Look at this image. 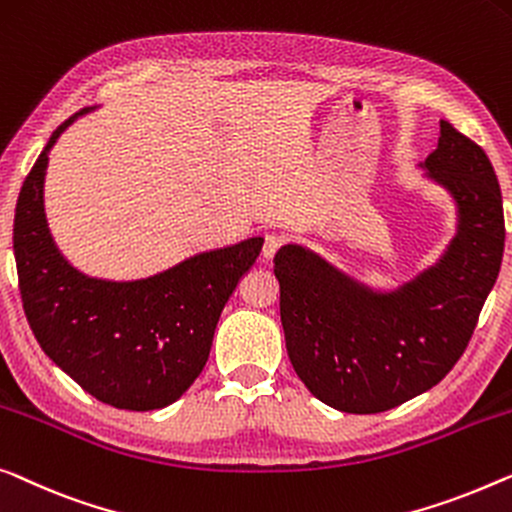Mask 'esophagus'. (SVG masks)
<instances>
[{
  "label": "esophagus",
  "instance_id": "34e87169",
  "mask_svg": "<svg viewBox=\"0 0 512 512\" xmlns=\"http://www.w3.org/2000/svg\"><path fill=\"white\" fill-rule=\"evenodd\" d=\"M281 244H284V238H281V235H277V233L265 235V240H263V251H261V256H263V261H265V263H270V261H272L274 254H277Z\"/></svg>",
  "mask_w": 512,
  "mask_h": 512
}]
</instances>
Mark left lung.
Here are the masks:
<instances>
[{
	"label": "left lung",
	"instance_id": "8db88e82",
	"mask_svg": "<svg viewBox=\"0 0 512 512\" xmlns=\"http://www.w3.org/2000/svg\"><path fill=\"white\" fill-rule=\"evenodd\" d=\"M422 168L455 198L457 235L397 291H374L300 244L274 256L288 358L337 411L381 413L434 388L462 358L499 277L506 224L483 147L441 120Z\"/></svg>",
	"mask_w": 512,
	"mask_h": 512
}]
</instances>
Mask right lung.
Returning a JSON list of instances; mask_svg holds the SVG:
<instances>
[{
  "label": "right lung",
  "instance_id": "1",
  "mask_svg": "<svg viewBox=\"0 0 512 512\" xmlns=\"http://www.w3.org/2000/svg\"><path fill=\"white\" fill-rule=\"evenodd\" d=\"M83 108L53 131L22 184L13 251L25 316L55 365L115 409L154 411L180 399L203 372L214 328L263 238L203 251L154 277H87L59 254L43 210L48 154Z\"/></svg>",
  "mask_w": 512,
  "mask_h": 512
}]
</instances>
